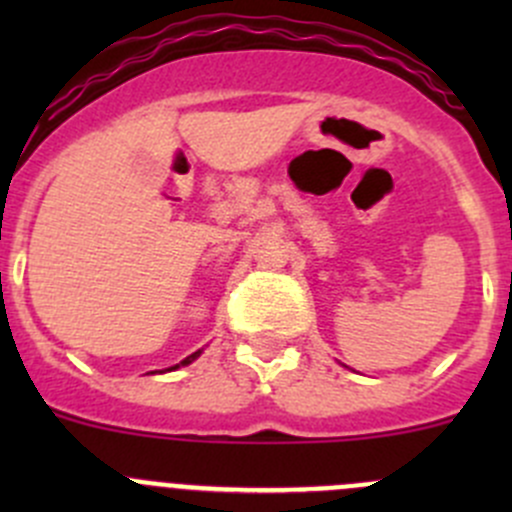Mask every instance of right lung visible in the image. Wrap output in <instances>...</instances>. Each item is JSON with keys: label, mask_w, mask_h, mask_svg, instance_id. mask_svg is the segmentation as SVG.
I'll return each mask as SVG.
<instances>
[{"label": "right lung", "mask_w": 512, "mask_h": 512, "mask_svg": "<svg viewBox=\"0 0 512 512\" xmlns=\"http://www.w3.org/2000/svg\"><path fill=\"white\" fill-rule=\"evenodd\" d=\"M198 354H200V352H195V354L185 356V359H183V361H180V364H183V366H185V364H190V361H193V359H195V356H198ZM180 364H178V366H180Z\"/></svg>", "instance_id": "obj_1"}]
</instances>
